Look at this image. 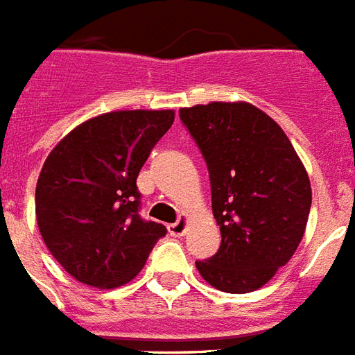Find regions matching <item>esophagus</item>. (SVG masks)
I'll use <instances>...</instances> for the list:
<instances>
[{"mask_svg": "<svg viewBox=\"0 0 355 355\" xmlns=\"http://www.w3.org/2000/svg\"><path fill=\"white\" fill-rule=\"evenodd\" d=\"M186 227H188V220L182 216V218H178L177 222L169 224V233L171 235H177V237H180V235H184L186 233Z\"/></svg>", "mask_w": 355, "mask_h": 355, "instance_id": "34e87169", "label": "esophagus"}]
</instances>
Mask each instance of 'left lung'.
I'll use <instances>...</instances> for the list:
<instances>
[{
    "instance_id": "8db88e82",
    "label": "left lung",
    "mask_w": 355,
    "mask_h": 355,
    "mask_svg": "<svg viewBox=\"0 0 355 355\" xmlns=\"http://www.w3.org/2000/svg\"><path fill=\"white\" fill-rule=\"evenodd\" d=\"M178 114L207 162L222 233L216 254L196 267L216 290H258L303 239L312 203L309 175L282 128L254 105L214 101Z\"/></svg>"
}]
</instances>
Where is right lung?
Masks as SVG:
<instances>
[{"label": "right lung", "instance_id": "right-lung-1", "mask_svg": "<svg viewBox=\"0 0 355 355\" xmlns=\"http://www.w3.org/2000/svg\"><path fill=\"white\" fill-rule=\"evenodd\" d=\"M173 111H114L90 118L49 154L35 188L46 248L71 277L99 290L130 282L165 237L139 214V171L173 125Z\"/></svg>", "mask_w": 355, "mask_h": 355}]
</instances>
